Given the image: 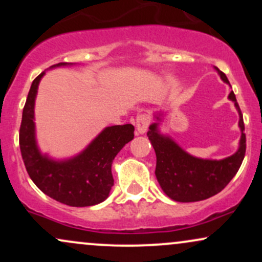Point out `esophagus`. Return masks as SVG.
I'll return each instance as SVG.
<instances>
[{"label": "esophagus", "mask_w": 262, "mask_h": 262, "mask_svg": "<svg viewBox=\"0 0 262 262\" xmlns=\"http://www.w3.org/2000/svg\"><path fill=\"white\" fill-rule=\"evenodd\" d=\"M150 124V116L149 114H139L135 119V128H137L138 134H144L148 130V127Z\"/></svg>", "instance_id": "34e87169"}]
</instances>
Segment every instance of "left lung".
I'll use <instances>...</instances> for the list:
<instances>
[{
    "instance_id": "obj_1",
    "label": "left lung",
    "mask_w": 262,
    "mask_h": 262,
    "mask_svg": "<svg viewBox=\"0 0 262 262\" xmlns=\"http://www.w3.org/2000/svg\"><path fill=\"white\" fill-rule=\"evenodd\" d=\"M218 70V69H217ZM221 79L229 83L224 73L218 70ZM229 100L239 112V127L242 137L235 154L222 160H206L189 155L167 135L159 132V123L149 127L148 137L156 154L155 175L162 191L176 202H197L219 193L236 175L245 156L246 137L243 114L235 95L231 91ZM161 114L155 118L161 121Z\"/></svg>"
}]
</instances>
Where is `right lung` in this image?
Wrapping results in <instances>:
<instances>
[{
	"mask_svg": "<svg viewBox=\"0 0 262 262\" xmlns=\"http://www.w3.org/2000/svg\"><path fill=\"white\" fill-rule=\"evenodd\" d=\"M73 65L59 62L52 68ZM43 71L32 82L19 128V148L32 181L47 196L71 207H89L103 202L113 186L112 162L123 146L134 138L132 124L107 127L79 155L53 160L39 151L35 140L34 102Z\"/></svg>",
	"mask_w": 262,
	"mask_h": 262,
	"instance_id": "obj_1",
	"label": "right lung"
}]
</instances>
